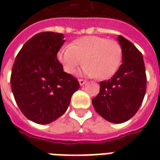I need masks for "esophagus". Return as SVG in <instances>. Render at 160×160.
<instances>
[{"mask_svg": "<svg viewBox=\"0 0 160 160\" xmlns=\"http://www.w3.org/2000/svg\"><path fill=\"white\" fill-rule=\"evenodd\" d=\"M79 83H80V86H84L85 84L87 83V80H82V79H80V80H79Z\"/></svg>", "mask_w": 160, "mask_h": 160, "instance_id": "1", "label": "esophagus"}]
</instances>
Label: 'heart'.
<instances>
[{
    "mask_svg": "<svg viewBox=\"0 0 160 160\" xmlns=\"http://www.w3.org/2000/svg\"><path fill=\"white\" fill-rule=\"evenodd\" d=\"M122 50L119 42L98 36H85L65 46L57 53L63 70L73 74L84 62V74L99 79H109L118 72L122 62Z\"/></svg>",
    "mask_w": 160,
    "mask_h": 160,
    "instance_id": "b5f03b06",
    "label": "heart"
}]
</instances>
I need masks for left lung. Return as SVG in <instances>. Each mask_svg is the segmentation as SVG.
I'll list each match as a JSON object with an SVG mask.
<instances>
[{
	"mask_svg": "<svg viewBox=\"0 0 160 160\" xmlns=\"http://www.w3.org/2000/svg\"><path fill=\"white\" fill-rule=\"evenodd\" d=\"M118 40L122 50V63L111 80L99 82V93L92 100L98 114L113 123H122L134 117L147 89L142 54L122 36L119 35Z\"/></svg>",
	"mask_w": 160,
	"mask_h": 160,
	"instance_id": "1",
	"label": "left lung"
}]
</instances>
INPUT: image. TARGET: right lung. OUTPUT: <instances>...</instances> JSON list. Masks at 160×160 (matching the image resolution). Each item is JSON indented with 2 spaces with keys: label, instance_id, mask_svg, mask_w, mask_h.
Wrapping results in <instances>:
<instances>
[{
  "label": "right lung",
  "instance_id": "right-lung-1",
  "mask_svg": "<svg viewBox=\"0 0 160 160\" xmlns=\"http://www.w3.org/2000/svg\"><path fill=\"white\" fill-rule=\"evenodd\" d=\"M64 42L62 33H38L24 44L13 63V97L23 114L36 123H50L62 116L80 87L57 59Z\"/></svg>",
  "mask_w": 160,
  "mask_h": 160
}]
</instances>
